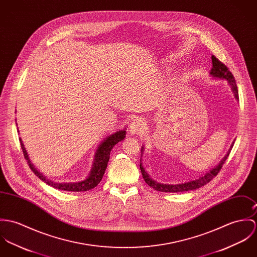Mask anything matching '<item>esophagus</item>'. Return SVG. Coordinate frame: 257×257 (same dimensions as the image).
Listing matches in <instances>:
<instances>
[{
    "mask_svg": "<svg viewBox=\"0 0 257 257\" xmlns=\"http://www.w3.org/2000/svg\"><path fill=\"white\" fill-rule=\"evenodd\" d=\"M145 125V121L142 118H136L134 119L129 127V131L131 133V135H136L139 134L142 131L143 127Z\"/></svg>",
    "mask_w": 257,
    "mask_h": 257,
    "instance_id": "obj_1",
    "label": "esophagus"
}]
</instances>
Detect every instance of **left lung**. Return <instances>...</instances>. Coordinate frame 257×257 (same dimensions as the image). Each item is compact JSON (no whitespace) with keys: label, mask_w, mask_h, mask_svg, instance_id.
Returning a JSON list of instances; mask_svg holds the SVG:
<instances>
[{"label":"left lung","mask_w":257,"mask_h":257,"mask_svg":"<svg viewBox=\"0 0 257 257\" xmlns=\"http://www.w3.org/2000/svg\"><path fill=\"white\" fill-rule=\"evenodd\" d=\"M212 64L213 67L210 71V75L213 78H217V79H222V80H227L229 86L232 89V92L235 96V98L238 100V91H237V86L235 84V80L232 76V74L228 71V67L223 64L220 60H218L214 55L212 56ZM234 144V141L231 144V146L228 149V153L226 154V156L221 160V162L214 167L211 171H207L205 174L201 175L199 178L194 179V180H190L188 182H184V183H179V184H164V183H159L157 181H155L154 179H152L150 177V175L148 174V172L145 171V169L143 168L142 162L140 163V170L142 172L143 178L145 180V182L151 186L152 188H154L157 191H161V192H185V191H189V190H194L200 188L202 186H204L205 184H207L208 182H210L218 173L221 171L223 165L225 164L226 160L228 159V155L230 153V150L232 149V146ZM144 152V146L141 149V154ZM143 155H141L142 157ZM142 160V158H141Z\"/></svg>","instance_id":"1"}]
</instances>
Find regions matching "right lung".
Listing matches in <instances>:
<instances>
[{
    "label": "right lung",
    "mask_w": 257,
    "mask_h": 257,
    "mask_svg": "<svg viewBox=\"0 0 257 257\" xmlns=\"http://www.w3.org/2000/svg\"><path fill=\"white\" fill-rule=\"evenodd\" d=\"M126 136V130H119L116 131L113 134L107 136L102 142L100 143V145L98 146L95 156H94V161L92 164V168L91 171L89 172L88 176L86 177L85 180L83 181H79V182H69V183H59V182H53L52 180L46 178V176H44L42 173H40L39 171L35 169V167L33 166V164L31 163V161L29 160L28 152L25 148V145L22 141V139L20 138V142L21 146L23 149V153L24 156L26 158V160L28 161L29 168L30 170L33 171L36 176H38L39 179H41L42 181H44L46 184L57 188L59 190H64V191H72V192H80V191H87L89 189L94 188L102 179V176L104 174V171L106 170L107 167V163L109 161L110 158V152L112 150V148L114 147L117 143L122 141Z\"/></svg>",
    "instance_id": "right-lung-1"
}]
</instances>
